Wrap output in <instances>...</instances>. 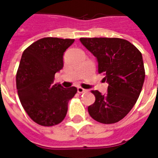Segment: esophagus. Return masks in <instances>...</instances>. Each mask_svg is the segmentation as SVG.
Here are the masks:
<instances>
[{
    "mask_svg": "<svg viewBox=\"0 0 158 158\" xmlns=\"http://www.w3.org/2000/svg\"><path fill=\"white\" fill-rule=\"evenodd\" d=\"M78 92L79 93V94H81V93H84V92H85L86 91V89H83L82 87H78Z\"/></svg>",
    "mask_w": 158,
    "mask_h": 158,
    "instance_id": "esophagus-1",
    "label": "esophagus"
}]
</instances>
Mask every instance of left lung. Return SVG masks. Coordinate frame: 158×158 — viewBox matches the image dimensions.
<instances>
[{
    "label": "left lung",
    "mask_w": 158,
    "mask_h": 158,
    "mask_svg": "<svg viewBox=\"0 0 158 158\" xmlns=\"http://www.w3.org/2000/svg\"><path fill=\"white\" fill-rule=\"evenodd\" d=\"M98 62V73L108 83L107 92H91L96 101L88 106L90 117L102 123H114L130 112L145 80L142 55L130 42L120 38H80Z\"/></svg>",
    "instance_id": "left-lung-1"
}]
</instances>
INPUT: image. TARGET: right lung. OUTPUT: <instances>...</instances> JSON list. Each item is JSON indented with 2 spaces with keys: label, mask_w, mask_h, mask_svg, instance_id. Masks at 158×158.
Wrapping results in <instances>:
<instances>
[{
  "label": "right lung",
  "mask_w": 158,
  "mask_h": 158,
  "mask_svg": "<svg viewBox=\"0 0 158 158\" xmlns=\"http://www.w3.org/2000/svg\"><path fill=\"white\" fill-rule=\"evenodd\" d=\"M73 39L46 37L38 40L23 52L16 76L20 102L34 122L53 126L62 122L76 87L53 85L56 73L63 68V53Z\"/></svg>",
  "instance_id": "add662e5"
}]
</instances>
